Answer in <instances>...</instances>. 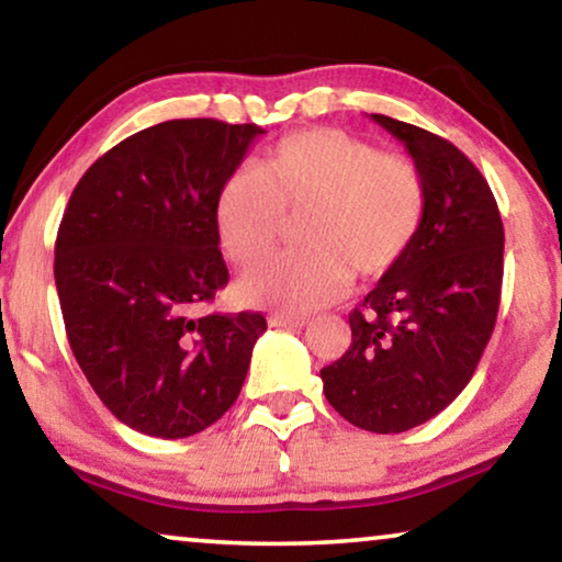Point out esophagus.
<instances>
[{"label":"esophagus","instance_id":"esophagus-1","mask_svg":"<svg viewBox=\"0 0 562 562\" xmlns=\"http://www.w3.org/2000/svg\"><path fill=\"white\" fill-rule=\"evenodd\" d=\"M269 324L285 326V328H303L305 324H308V318H303V316H272V318H269Z\"/></svg>","mask_w":562,"mask_h":562}]
</instances>
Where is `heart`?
<instances>
[{"label": "heart", "mask_w": 562, "mask_h": 562, "mask_svg": "<svg viewBox=\"0 0 562 562\" xmlns=\"http://www.w3.org/2000/svg\"><path fill=\"white\" fill-rule=\"evenodd\" d=\"M426 182L408 156L383 154L336 128L290 133L254 169L226 177L215 198L221 249L254 267L277 249L285 218H301V254L251 269L238 282L246 303L308 313L334 303L355 280H378L416 244Z\"/></svg>", "instance_id": "obj_1"}]
</instances>
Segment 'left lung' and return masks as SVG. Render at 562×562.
<instances>
[{
  "label": "left lung",
  "instance_id": "obj_1",
  "mask_svg": "<svg viewBox=\"0 0 562 562\" xmlns=\"http://www.w3.org/2000/svg\"><path fill=\"white\" fill-rule=\"evenodd\" d=\"M372 120L406 146L429 203L411 251L349 313V349L321 380L349 424L398 434L445 411L473 378L496 326L504 223L458 146L387 115Z\"/></svg>",
  "mask_w": 562,
  "mask_h": 562
}]
</instances>
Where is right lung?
I'll use <instances>...</instances> for the list:
<instances>
[{"label":"right lung","instance_id":"add662e5","mask_svg":"<svg viewBox=\"0 0 562 562\" xmlns=\"http://www.w3.org/2000/svg\"><path fill=\"white\" fill-rule=\"evenodd\" d=\"M259 125L167 120L120 140L74 187L56 238L71 351L115 418L182 439L241 393L261 313L198 316L226 288L215 198Z\"/></svg>","mask_w":562,"mask_h":562}]
</instances>
